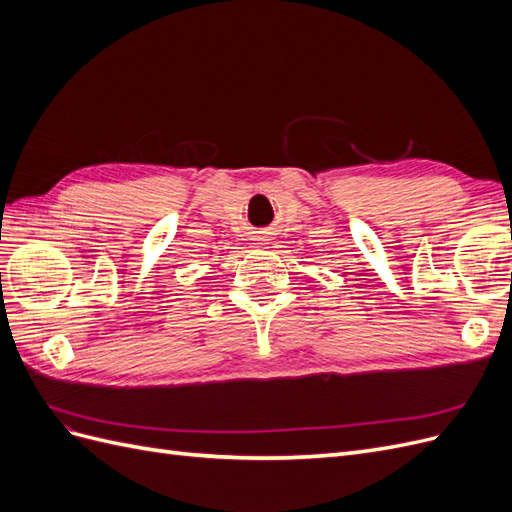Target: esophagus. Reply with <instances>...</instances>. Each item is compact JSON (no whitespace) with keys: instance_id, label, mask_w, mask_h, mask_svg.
<instances>
[{"instance_id":"esophagus-1","label":"esophagus","mask_w":512,"mask_h":512,"mask_svg":"<svg viewBox=\"0 0 512 512\" xmlns=\"http://www.w3.org/2000/svg\"><path fill=\"white\" fill-rule=\"evenodd\" d=\"M258 241H269V239H258Z\"/></svg>"}]
</instances>
